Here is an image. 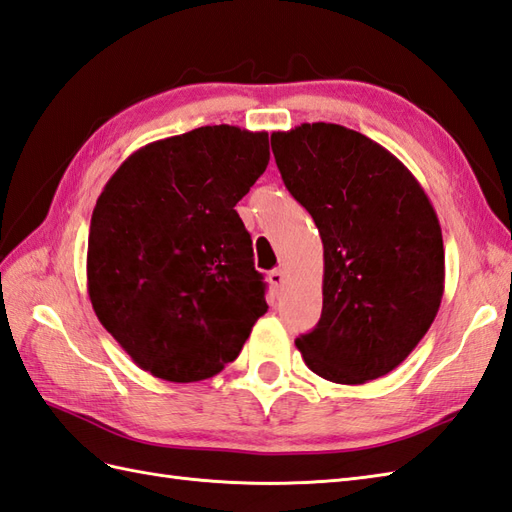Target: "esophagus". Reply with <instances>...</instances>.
<instances>
[{
	"label": "esophagus",
	"instance_id": "1",
	"mask_svg": "<svg viewBox=\"0 0 512 512\" xmlns=\"http://www.w3.org/2000/svg\"><path fill=\"white\" fill-rule=\"evenodd\" d=\"M268 281H270V285H272V290H275V292H279V290L283 288V283H285V272H283L281 268H275V270H270V275H268Z\"/></svg>",
	"mask_w": 512,
	"mask_h": 512
}]
</instances>
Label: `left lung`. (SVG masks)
Wrapping results in <instances>:
<instances>
[{"label":"left lung","mask_w":512,"mask_h":512,"mask_svg":"<svg viewBox=\"0 0 512 512\" xmlns=\"http://www.w3.org/2000/svg\"><path fill=\"white\" fill-rule=\"evenodd\" d=\"M270 141L323 240V314L296 349L334 384L384 377L441 307L445 248L432 202L395 154L358 130L316 122Z\"/></svg>","instance_id":"left-lung-1"}]
</instances>
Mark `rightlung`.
<instances>
[{"label": "right lung", "instance_id": "add662e5", "mask_svg": "<svg viewBox=\"0 0 512 512\" xmlns=\"http://www.w3.org/2000/svg\"><path fill=\"white\" fill-rule=\"evenodd\" d=\"M270 161L268 133L200 126L152 141L95 202L87 290L139 368L174 384L218 375L268 310L235 211Z\"/></svg>", "mask_w": 512, "mask_h": 512}]
</instances>
